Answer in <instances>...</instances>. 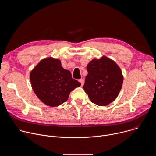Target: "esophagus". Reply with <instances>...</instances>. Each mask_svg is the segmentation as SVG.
Masks as SVG:
<instances>
[{"label":"esophagus","instance_id":"34e87169","mask_svg":"<svg viewBox=\"0 0 156 156\" xmlns=\"http://www.w3.org/2000/svg\"><path fill=\"white\" fill-rule=\"evenodd\" d=\"M79 81L80 82V83H81V86H83V85L84 84V79H83V78H81V79L79 80Z\"/></svg>","mask_w":156,"mask_h":156}]
</instances>
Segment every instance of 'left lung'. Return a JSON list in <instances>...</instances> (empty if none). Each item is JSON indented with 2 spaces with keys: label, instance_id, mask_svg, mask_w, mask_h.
Wrapping results in <instances>:
<instances>
[{
  "label": "left lung",
  "instance_id": "left-lung-1",
  "mask_svg": "<svg viewBox=\"0 0 156 156\" xmlns=\"http://www.w3.org/2000/svg\"><path fill=\"white\" fill-rule=\"evenodd\" d=\"M87 75L83 86L90 101L99 106H105L118 96L123 81L119 65L112 59L102 56L93 58L87 65Z\"/></svg>",
  "mask_w": 156,
  "mask_h": 156
}]
</instances>
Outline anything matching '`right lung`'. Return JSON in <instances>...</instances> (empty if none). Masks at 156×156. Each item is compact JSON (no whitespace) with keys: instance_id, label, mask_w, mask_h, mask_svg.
Returning a JSON list of instances; mask_svg holds the SVG:
<instances>
[{"instance_id":"1","label":"right lung","mask_w":156,"mask_h":156,"mask_svg":"<svg viewBox=\"0 0 156 156\" xmlns=\"http://www.w3.org/2000/svg\"><path fill=\"white\" fill-rule=\"evenodd\" d=\"M30 79L37 97L50 107L66 102L70 92L81 86L70 71L62 67L61 61L52 57L41 60L31 72Z\"/></svg>"}]
</instances>
